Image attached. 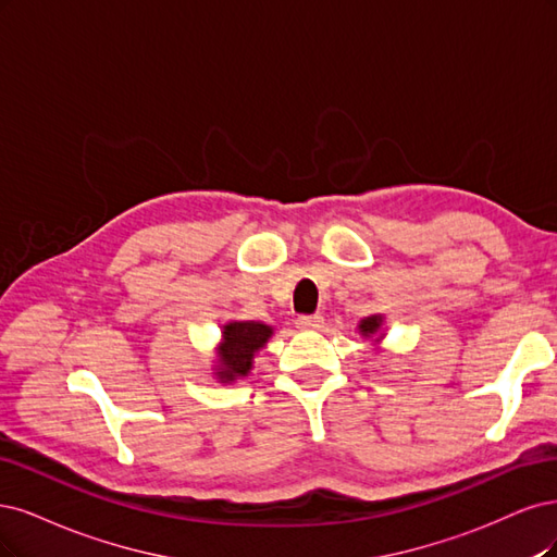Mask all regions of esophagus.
<instances>
[{"mask_svg": "<svg viewBox=\"0 0 557 557\" xmlns=\"http://www.w3.org/2000/svg\"><path fill=\"white\" fill-rule=\"evenodd\" d=\"M298 329H321V324H324V317L321 314H300L296 319Z\"/></svg>", "mask_w": 557, "mask_h": 557, "instance_id": "obj_1", "label": "esophagus"}]
</instances>
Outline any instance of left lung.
Returning <instances> with one entry per match:
<instances>
[{"label": "left lung", "mask_w": 557, "mask_h": 557, "mask_svg": "<svg viewBox=\"0 0 557 557\" xmlns=\"http://www.w3.org/2000/svg\"><path fill=\"white\" fill-rule=\"evenodd\" d=\"M380 326H382V317H368V319H363L361 321V333L363 335H374L376 331H380Z\"/></svg>", "instance_id": "left-lung-1"}]
</instances>
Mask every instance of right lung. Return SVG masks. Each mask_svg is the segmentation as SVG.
I'll use <instances>...</instances> for the list:
<instances>
[{
	"mask_svg": "<svg viewBox=\"0 0 557 557\" xmlns=\"http://www.w3.org/2000/svg\"><path fill=\"white\" fill-rule=\"evenodd\" d=\"M273 329L259 324V321H233L224 326V343L220 347V372L222 382H233L236 376H245L252 368L255 351H259Z\"/></svg>",
	"mask_w": 557,
	"mask_h": 557,
	"instance_id": "add662e5",
	"label": "right lung"
}]
</instances>
